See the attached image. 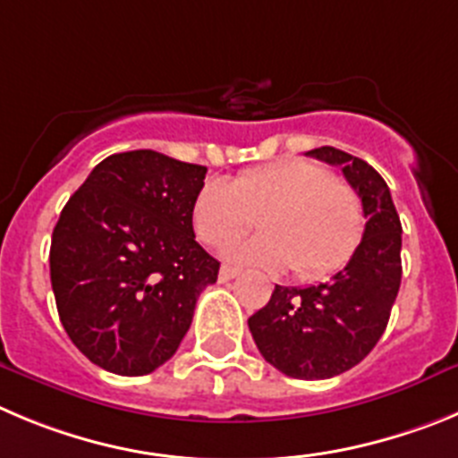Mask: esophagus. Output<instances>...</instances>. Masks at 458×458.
I'll return each mask as SVG.
<instances>
[{
    "label": "esophagus",
    "mask_w": 458,
    "mask_h": 458,
    "mask_svg": "<svg viewBox=\"0 0 458 458\" xmlns=\"http://www.w3.org/2000/svg\"><path fill=\"white\" fill-rule=\"evenodd\" d=\"M238 275H241V270H238V267H232V266L220 267V281H232V279H236Z\"/></svg>",
    "instance_id": "esophagus-1"
}]
</instances>
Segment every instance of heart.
<instances>
[{
    "label": "heart",
    "instance_id": "b5f03b06",
    "mask_svg": "<svg viewBox=\"0 0 458 458\" xmlns=\"http://www.w3.org/2000/svg\"><path fill=\"white\" fill-rule=\"evenodd\" d=\"M263 236L226 251L233 261L316 279L341 267L363 236V204L350 183L306 158L211 179L192 201V226L211 247L238 241L254 226Z\"/></svg>",
    "mask_w": 458,
    "mask_h": 458
}]
</instances>
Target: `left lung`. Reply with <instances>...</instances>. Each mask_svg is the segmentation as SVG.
Segmentation results:
<instances>
[{
  "mask_svg": "<svg viewBox=\"0 0 458 458\" xmlns=\"http://www.w3.org/2000/svg\"><path fill=\"white\" fill-rule=\"evenodd\" d=\"M338 165L368 217L350 263L318 286H275L247 320L263 359L295 379H329L366 359L384 334L402 281V225L379 172L335 147L306 152Z\"/></svg>",
  "mask_w": 458,
  "mask_h": 458,
  "instance_id": "1",
  "label": "left lung"
}]
</instances>
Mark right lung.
<instances>
[{
    "label": "right lung",
    "instance_id": "1",
    "mask_svg": "<svg viewBox=\"0 0 458 458\" xmlns=\"http://www.w3.org/2000/svg\"><path fill=\"white\" fill-rule=\"evenodd\" d=\"M207 167L152 149L113 154L67 199L52 233L58 318L108 372L149 375L177 352L220 263L192 232Z\"/></svg>",
    "mask_w": 458,
    "mask_h": 458
}]
</instances>
